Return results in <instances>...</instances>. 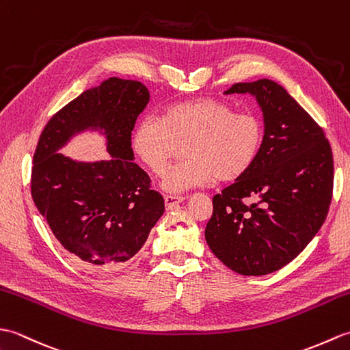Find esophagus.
I'll return each mask as SVG.
<instances>
[{
  "label": "esophagus",
  "instance_id": "34e87169",
  "mask_svg": "<svg viewBox=\"0 0 350 350\" xmlns=\"http://www.w3.org/2000/svg\"><path fill=\"white\" fill-rule=\"evenodd\" d=\"M183 200H185V197H177V196H165V197H163V202H165L167 209H173L176 204L182 203Z\"/></svg>",
  "mask_w": 350,
  "mask_h": 350
}]
</instances>
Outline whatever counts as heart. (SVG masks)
I'll return each mask as SVG.
<instances>
[{
  "label": "heart",
  "instance_id": "obj_1",
  "mask_svg": "<svg viewBox=\"0 0 350 350\" xmlns=\"http://www.w3.org/2000/svg\"><path fill=\"white\" fill-rule=\"evenodd\" d=\"M265 129L258 117L236 114L227 103L200 98L173 103L162 118L148 116L132 133L137 158L159 176L183 147V162L162 177V189L179 194L211 183L241 179L254 165L263 146Z\"/></svg>",
  "mask_w": 350,
  "mask_h": 350
}]
</instances>
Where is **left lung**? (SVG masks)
Listing matches in <instances>:
<instances>
[{
  "instance_id": "left-lung-1",
  "label": "left lung",
  "mask_w": 350,
  "mask_h": 350,
  "mask_svg": "<svg viewBox=\"0 0 350 350\" xmlns=\"http://www.w3.org/2000/svg\"><path fill=\"white\" fill-rule=\"evenodd\" d=\"M234 93L256 98L263 146L248 173L213 197L204 237L230 269L258 277L292 262L321 230L334 162L321 126L281 85L257 79L224 92Z\"/></svg>"
}]
</instances>
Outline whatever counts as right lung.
Here are the masks:
<instances>
[{"label": "right lung", "mask_w": 350, "mask_h": 350, "mask_svg": "<svg viewBox=\"0 0 350 350\" xmlns=\"http://www.w3.org/2000/svg\"><path fill=\"white\" fill-rule=\"evenodd\" d=\"M148 100L139 81L108 78L58 111L37 143L34 204L62 247L88 269L128 262L165 211L131 147V132ZM83 131L106 138L107 161H77L57 152Z\"/></svg>", "instance_id": "right-lung-1"}]
</instances>
